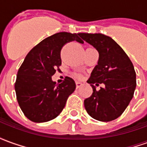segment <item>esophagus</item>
I'll use <instances>...</instances> for the list:
<instances>
[{
  "label": "esophagus",
  "mask_w": 147,
  "mask_h": 147,
  "mask_svg": "<svg viewBox=\"0 0 147 147\" xmlns=\"http://www.w3.org/2000/svg\"><path fill=\"white\" fill-rule=\"evenodd\" d=\"M76 88H77V89H78V88H80V86L83 85V83H81V82H76Z\"/></svg>",
  "instance_id": "34e87169"
}]
</instances>
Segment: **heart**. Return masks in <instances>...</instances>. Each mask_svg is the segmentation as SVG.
<instances>
[{
  "label": "heart",
  "mask_w": 147,
  "mask_h": 147,
  "mask_svg": "<svg viewBox=\"0 0 147 147\" xmlns=\"http://www.w3.org/2000/svg\"><path fill=\"white\" fill-rule=\"evenodd\" d=\"M77 77H80V75H77Z\"/></svg>",
  "instance_id": "heart-1"
}]
</instances>
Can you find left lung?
<instances>
[{"mask_svg": "<svg viewBox=\"0 0 147 147\" xmlns=\"http://www.w3.org/2000/svg\"><path fill=\"white\" fill-rule=\"evenodd\" d=\"M80 37L93 45L99 53L98 64L87 83L93 94L84 100V106L90 117L109 122L120 117L132 99L136 86V75L131 61L123 49L102 34L80 33ZM99 83L105 88L96 90Z\"/></svg>", "mask_w": 147, "mask_h": 147, "instance_id": "1", "label": "left lung"}]
</instances>
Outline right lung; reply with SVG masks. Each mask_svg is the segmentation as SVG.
<instances>
[{
  "label": "right lung",
  "instance_id": "obj_1",
  "mask_svg": "<svg viewBox=\"0 0 147 147\" xmlns=\"http://www.w3.org/2000/svg\"><path fill=\"white\" fill-rule=\"evenodd\" d=\"M83 43L80 34L60 32L46 38L26 56L18 71L15 90L21 110L31 121L43 123L54 119L76 89V83L66 77L61 84L52 76L61 65V50L67 42Z\"/></svg>",
  "mask_w": 147,
  "mask_h": 147
}]
</instances>
